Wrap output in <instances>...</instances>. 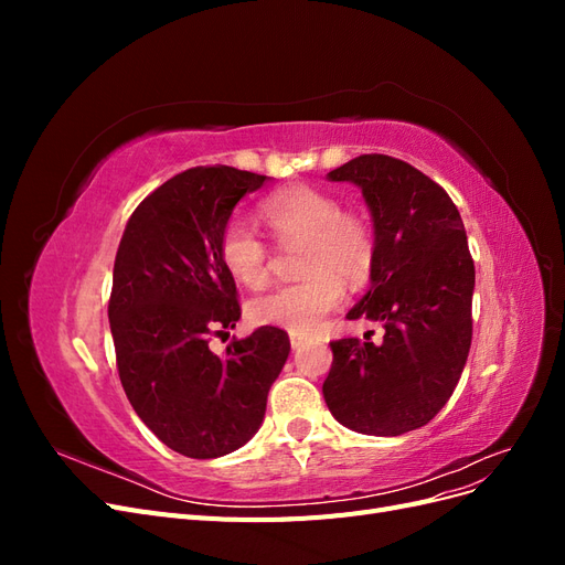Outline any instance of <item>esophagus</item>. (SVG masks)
<instances>
[{
  "label": "esophagus",
  "instance_id": "34e87169",
  "mask_svg": "<svg viewBox=\"0 0 565 565\" xmlns=\"http://www.w3.org/2000/svg\"><path fill=\"white\" fill-rule=\"evenodd\" d=\"M289 344H292V349H301L306 344V337L301 334H289Z\"/></svg>",
  "mask_w": 565,
  "mask_h": 565
}]
</instances>
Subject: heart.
<instances>
[{"label": "heart", "instance_id": "obj_1", "mask_svg": "<svg viewBox=\"0 0 565 565\" xmlns=\"http://www.w3.org/2000/svg\"><path fill=\"white\" fill-rule=\"evenodd\" d=\"M262 218L282 245H299V282L280 285L254 297L247 316L256 324H276L292 334H311L322 318L344 299V277L351 285L370 278L374 237L367 221L339 210L334 195L313 185H292L262 202ZM218 262L245 287H262L268 278V247L249 226L231 221L218 235Z\"/></svg>", "mask_w": 565, "mask_h": 565}]
</instances>
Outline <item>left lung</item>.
<instances>
[{
	"instance_id": "left-lung-1",
	"label": "left lung",
	"mask_w": 565,
	"mask_h": 565,
	"mask_svg": "<svg viewBox=\"0 0 565 565\" xmlns=\"http://www.w3.org/2000/svg\"><path fill=\"white\" fill-rule=\"evenodd\" d=\"M363 191L374 221L372 287L347 313L384 328L382 344L330 341L322 396L339 424L401 436L448 403L471 347L476 270L450 195L413 164L361 156L328 174Z\"/></svg>"
}]
</instances>
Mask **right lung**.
Segmentation results:
<instances>
[{
    "label": "right lung",
    "mask_w": 565,
    "mask_h": 565,
    "mask_svg": "<svg viewBox=\"0 0 565 565\" xmlns=\"http://www.w3.org/2000/svg\"><path fill=\"white\" fill-rule=\"evenodd\" d=\"M264 181L226 164L185 169L134 210L117 247L108 318L119 382L148 429L193 459L245 446L289 355L287 332L270 324L226 353L210 349L241 320L218 235Z\"/></svg>",
    "instance_id": "obj_1"
}]
</instances>
